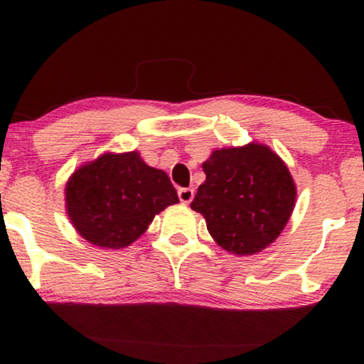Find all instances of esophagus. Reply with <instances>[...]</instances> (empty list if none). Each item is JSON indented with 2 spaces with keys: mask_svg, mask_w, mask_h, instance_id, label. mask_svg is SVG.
Instances as JSON below:
<instances>
[{
  "mask_svg": "<svg viewBox=\"0 0 364 364\" xmlns=\"http://www.w3.org/2000/svg\"><path fill=\"white\" fill-rule=\"evenodd\" d=\"M177 193H178V198H181V202H183V203L192 202V198H193V188L182 187V188H178Z\"/></svg>",
  "mask_w": 364,
  "mask_h": 364,
  "instance_id": "1",
  "label": "esophagus"
}]
</instances>
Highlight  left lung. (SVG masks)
<instances>
[{
    "label": "left lung",
    "mask_w": 364,
    "mask_h": 364,
    "mask_svg": "<svg viewBox=\"0 0 364 364\" xmlns=\"http://www.w3.org/2000/svg\"><path fill=\"white\" fill-rule=\"evenodd\" d=\"M205 182L191 203L205 217L218 245L235 255H253L285 228L296 187L288 167L262 144L215 151L202 164Z\"/></svg>",
    "instance_id": "8db88e82"
}]
</instances>
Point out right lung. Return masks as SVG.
<instances>
[{"label": "right lung", "mask_w": 364, "mask_h": 364, "mask_svg": "<svg viewBox=\"0 0 364 364\" xmlns=\"http://www.w3.org/2000/svg\"><path fill=\"white\" fill-rule=\"evenodd\" d=\"M177 202L167 173L149 167L137 152L104 154L77 168L66 186L74 228L104 248L131 245L156 213Z\"/></svg>", "instance_id": "1"}]
</instances>
